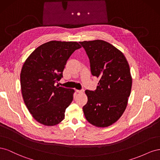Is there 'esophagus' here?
Returning <instances> with one entry per match:
<instances>
[{
	"label": "esophagus",
	"instance_id": "esophagus-1",
	"mask_svg": "<svg viewBox=\"0 0 160 160\" xmlns=\"http://www.w3.org/2000/svg\"><path fill=\"white\" fill-rule=\"evenodd\" d=\"M76 91L77 92V93H83V92H84V89H81V90H78V89H77V90H76Z\"/></svg>",
	"mask_w": 160,
	"mask_h": 160
}]
</instances>
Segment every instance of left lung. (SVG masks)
<instances>
[{"label": "left lung", "instance_id": "obj_1", "mask_svg": "<svg viewBox=\"0 0 160 160\" xmlns=\"http://www.w3.org/2000/svg\"><path fill=\"white\" fill-rule=\"evenodd\" d=\"M79 43L89 57L92 75L99 78L95 91H85L88 101L83 108L85 117L96 127H108L126 108L132 85L129 64L123 53L108 42Z\"/></svg>", "mask_w": 160, "mask_h": 160}]
</instances>
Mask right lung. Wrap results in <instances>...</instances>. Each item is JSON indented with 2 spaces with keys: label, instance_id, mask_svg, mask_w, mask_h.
Segmentation results:
<instances>
[{
  "label": "right lung",
  "instance_id": "add662e5",
  "mask_svg": "<svg viewBox=\"0 0 160 160\" xmlns=\"http://www.w3.org/2000/svg\"><path fill=\"white\" fill-rule=\"evenodd\" d=\"M81 47L77 42L51 41L38 47L23 64L21 72L23 100L38 123L53 126L63 120L75 91L55 83L62 77L72 53Z\"/></svg>",
  "mask_w": 160,
  "mask_h": 160
}]
</instances>
